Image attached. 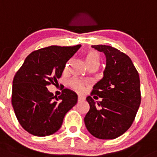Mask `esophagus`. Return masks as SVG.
Masks as SVG:
<instances>
[{
	"label": "esophagus",
	"instance_id": "34e87169",
	"mask_svg": "<svg viewBox=\"0 0 157 157\" xmlns=\"http://www.w3.org/2000/svg\"><path fill=\"white\" fill-rule=\"evenodd\" d=\"M77 100H78V102H80V101H82L85 100V98H84V97H82V96H78V98H77Z\"/></svg>",
	"mask_w": 157,
	"mask_h": 157
}]
</instances>
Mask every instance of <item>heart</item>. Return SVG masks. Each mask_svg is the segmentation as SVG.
Segmentation results:
<instances>
[{
  "mask_svg": "<svg viewBox=\"0 0 157 157\" xmlns=\"http://www.w3.org/2000/svg\"><path fill=\"white\" fill-rule=\"evenodd\" d=\"M99 59H100V57H99L98 52L94 51V50L89 51L85 55V61H86L87 64L91 63H95V62L99 63ZM69 85L72 89H73L75 91L78 92V93H81L84 90V88H85V83L80 81V80H76V79L72 80L70 81Z\"/></svg>",
  "mask_w": 157,
  "mask_h": 157,
  "instance_id": "obj_1",
  "label": "heart"
}]
</instances>
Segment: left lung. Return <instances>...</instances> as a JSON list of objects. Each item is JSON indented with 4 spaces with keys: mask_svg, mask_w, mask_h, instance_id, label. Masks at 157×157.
<instances>
[{
    "mask_svg": "<svg viewBox=\"0 0 157 157\" xmlns=\"http://www.w3.org/2000/svg\"><path fill=\"white\" fill-rule=\"evenodd\" d=\"M92 48L105 54L106 64L102 79L91 93L94 99L98 96L101 101L86 98L90 108L84 120L92 136L113 140L127 132L135 120L141 102L140 76L130 57L119 50L106 45Z\"/></svg>",
    "mask_w": 157,
    "mask_h": 157,
    "instance_id": "obj_1",
    "label": "left lung"
}]
</instances>
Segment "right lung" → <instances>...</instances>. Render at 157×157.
I'll use <instances>...</instances> for the list:
<instances>
[{
	"label": "right lung",
	"mask_w": 157,
	"mask_h": 157,
	"mask_svg": "<svg viewBox=\"0 0 157 157\" xmlns=\"http://www.w3.org/2000/svg\"><path fill=\"white\" fill-rule=\"evenodd\" d=\"M50 46L31 52L16 72L12 89V105L19 123L35 136L56 132L63 118L77 102L75 92L64 89L56 98L48 86L60 78L65 64L81 48Z\"/></svg>",
	"instance_id": "add662e5"
}]
</instances>
